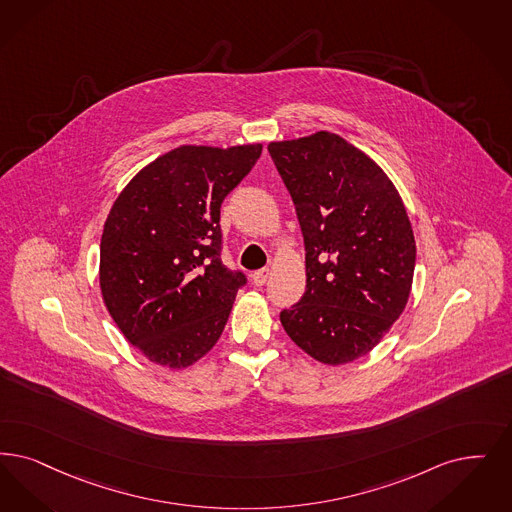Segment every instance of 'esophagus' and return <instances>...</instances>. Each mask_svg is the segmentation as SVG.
I'll return each instance as SVG.
<instances>
[{
  "label": "esophagus",
  "mask_w": 512,
  "mask_h": 512,
  "mask_svg": "<svg viewBox=\"0 0 512 512\" xmlns=\"http://www.w3.org/2000/svg\"><path fill=\"white\" fill-rule=\"evenodd\" d=\"M268 276H270V270H268V268H261V270H257V272L251 274V280H253L255 286H265Z\"/></svg>",
  "instance_id": "esophagus-1"
}]
</instances>
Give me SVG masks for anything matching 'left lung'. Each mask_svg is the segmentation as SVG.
I'll return each mask as SVG.
<instances>
[{"instance_id": "obj_1", "label": "left lung", "mask_w": 512, "mask_h": 512, "mask_svg": "<svg viewBox=\"0 0 512 512\" xmlns=\"http://www.w3.org/2000/svg\"><path fill=\"white\" fill-rule=\"evenodd\" d=\"M305 238L307 289L280 312L291 341L341 366L377 347L408 305L415 238L387 173L343 137L316 131L274 141Z\"/></svg>"}]
</instances>
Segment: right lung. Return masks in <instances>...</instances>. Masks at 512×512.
I'll use <instances>...</instances> for the list:
<instances>
[{
	"label": "right lung",
	"mask_w": 512,
	"mask_h": 512,
	"mask_svg": "<svg viewBox=\"0 0 512 512\" xmlns=\"http://www.w3.org/2000/svg\"><path fill=\"white\" fill-rule=\"evenodd\" d=\"M263 144H183L144 165L112 205L101 238L103 301L123 337L169 369L219 341L242 272L221 261V204Z\"/></svg>",
	"instance_id": "1"
}]
</instances>
